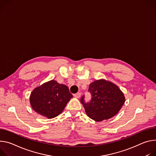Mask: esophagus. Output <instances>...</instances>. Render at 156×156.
I'll list each match as a JSON object with an SVG mask.
<instances>
[{"mask_svg": "<svg viewBox=\"0 0 156 156\" xmlns=\"http://www.w3.org/2000/svg\"><path fill=\"white\" fill-rule=\"evenodd\" d=\"M81 96V93L80 92H77L76 94H74V97L76 98H80Z\"/></svg>", "mask_w": 156, "mask_h": 156, "instance_id": "1", "label": "esophagus"}]
</instances>
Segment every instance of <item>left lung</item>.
Wrapping results in <instances>:
<instances>
[{
    "instance_id": "1",
    "label": "left lung",
    "mask_w": 156,
    "mask_h": 156,
    "mask_svg": "<svg viewBox=\"0 0 156 156\" xmlns=\"http://www.w3.org/2000/svg\"><path fill=\"white\" fill-rule=\"evenodd\" d=\"M92 94L89 103H85L83 96L81 103L87 115L95 122H101L115 116L123 106L125 97L114 83L105 79L96 80L89 85Z\"/></svg>"
}]
</instances>
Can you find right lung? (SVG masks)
Here are the masks:
<instances>
[{
	"mask_svg": "<svg viewBox=\"0 0 156 156\" xmlns=\"http://www.w3.org/2000/svg\"><path fill=\"white\" fill-rule=\"evenodd\" d=\"M73 97L67 86L51 80L34 89L30 94V103L34 111L51 119L62 112Z\"/></svg>",
	"mask_w": 156,
	"mask_h": 156,
	"instance_id": "add662e5",
	"label": "right lung"
}]
</instances>
